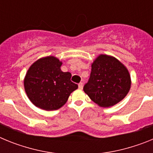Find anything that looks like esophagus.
I'll use <instances>...</instances> for the list:
<instances>
[{"mask_svg":"<svg viewBox=\"0 0 153 153\" xmlns=\"http://www.w3.org/2000/svg\"><path fill=\"white\" fill-rule=\"evenodd\" d=\"M83 83H79V90H82V89H83Z\"/></svg>","mask_w":153,"mask_h":153,"instance_id":"34e87169","label":"esophagus"}]
</instances>
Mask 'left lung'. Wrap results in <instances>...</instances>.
I'll return each mask as SVG.
<instances>
[{
    "label": "left lung",
    "mask_w": 153,
    "mask_h": 153,
    "mask_svg": "<svg viewBox=\"0 0 153 153\" xmlns=\"http://www.w3.org/2000/svg\"><path fill=\"white\" fill-rule=\"evenodd\" d=\"M130 86L126 67L113 56L101 54L92 64L90 79L83 90L100 106L109 107L122 100Z\"/></svg>",
    "instance_id": "1"
}]
</instances>
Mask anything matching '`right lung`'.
Instances as JSON below:
<instances>
[{
	"instance_id": "right-lung-1",
	"label": "right lung",
	"mask_w": 153,
	"mask_h": 153,
	"mask_svg": "<svg viewBox=\"0 0 153 153\" xmlns=\"http://www.w3.org/2000/svg\"><path fill=\"white\" fill-rule=\"evenodd\" d=\"M62 62L54 56L40 58L31 65L24 78V89L30 100L45 110L63 106L78 85L70 80L71 74L60 70Z\"/></svg>"
}]
</instances>
